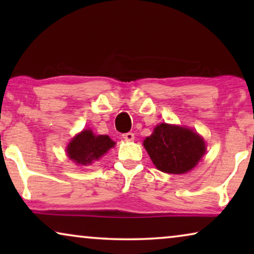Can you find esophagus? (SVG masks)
<instances>
[{"instance_id": "1", "label": "esophagus", "mask_w": 254, "mask_h": 254, "mask_svg": "<svg viewBox=\"0 0 254 254\" xmlns=\"http://www.w3.org/2000/svg\"><path fill=\"white\" fill-rule=\"evenodd\" d=\"M123 137L125 138V140H127V141H133L134 140V134L133 133H125L124 135H123Z\"/></svg>"}]
</instances>
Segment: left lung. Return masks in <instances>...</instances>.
I'll list each match as a JSON object with an SVG mask.
<instances>
[{
  "label": "left lung",
  "mask_w": 254,
  "mask_h": 254,
  "mask_svg": "<svg viewBox=\"0 0 254 254\" xmlns=\"http://www.w3.org/2000/svg\"><path fill=\"white\" fill-rule=\"evenodd\" d=\"M143 145L159 171L173 175L190 171L206 152L204 140L196 131L164 123L155 127Z\"/></svg>",
  "instance_id": "obj_1"
}]
</instances>
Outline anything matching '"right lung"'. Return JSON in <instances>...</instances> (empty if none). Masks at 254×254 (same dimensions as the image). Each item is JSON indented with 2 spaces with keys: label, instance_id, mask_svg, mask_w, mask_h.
Here are the masks:
<instances>
[{
  "label": "right lung",
  "instance_id": "right-lung-1",
  "mask_svg": "<svg viewBox=\"0 0 254 254\" xmlns=\"http://www.w3.org/2000/svg\"><path fill=\"white\" fill-rule=\"evenodd\" d=\"M116 142L107 135H95L91 129H84L69 142L68 157L78 165H90L114 147Z\"/></svg>",
  "mask_w": 254,
  "mask_h": 254
}]
</instances>
